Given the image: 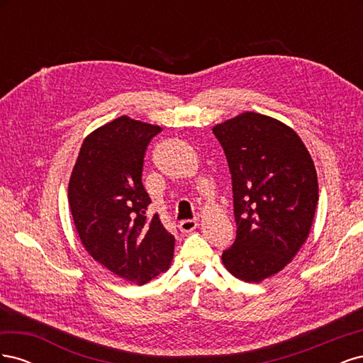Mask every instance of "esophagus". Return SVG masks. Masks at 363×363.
Listing matches in <instances>:
<instances>
[{
	"instance_id": "34e87169",
	"label": "esophagus",
	"mask_w": 363,
	"mask_h": 363,
	"mask_svg": "<svg viewBox=\"0 0 363 363\" xmlns=\"http://www.w3.org/2000/svg\"><path fill=\"white\" fill-rule=\"evenodd\" d=\"M196 225H199V221H196V219H183V221H180L179 224V228L182 233H191L192 230L196 228Z\"/></svg>"
}]
</instances>
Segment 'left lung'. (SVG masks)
<instances>
[{
  "instance_id": "left-lung-1",
  "label": "left lung",
  "mask_w": 363,
  "mask_h": 363,
  "mask_svg": "<svg viewBox=\"0 0 363 363\" xmlns=\"http://www.w3.org/2000/svg\"><path fill=\"white\" fill-rule=\"evenodd\" d=\"M232 174L236 239L223 252L235 277L259 283L281 271L309 236L318 203L313 160L295 131L255 112L213 127Z\"/></svg>"
}]
</instances>
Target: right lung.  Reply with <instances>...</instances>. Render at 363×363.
Returning a JSON list of instances; mask_svg holds the SVG:
<instances>
[{"mask_svg":"<svg viewBox=\"0 0 363 363\" xmlns=\"http://www.w3.org/2000/svg\"><path fill=\"white\" fill-rule=\"evenodd\" d=\"M128 116L96 128L83 140L68 186L77 233L86 251L118 277L145 284L169 268L175 239L151 203L142 169L150 140L160 133Z\"/></svg>","mask_w":363,"mask_h":363,"instance_id":"1","label":"right lung"}]
</instances>
